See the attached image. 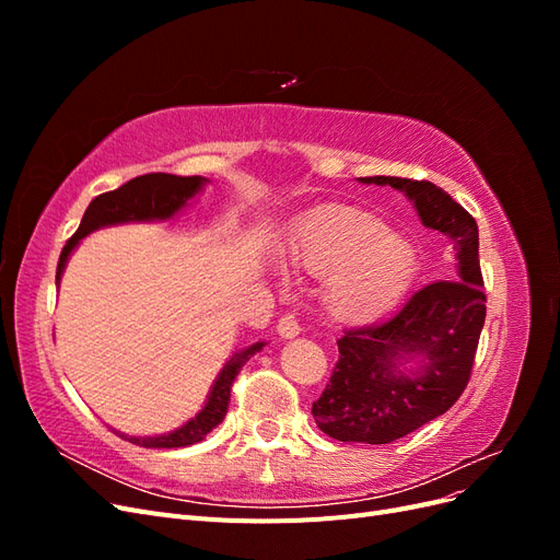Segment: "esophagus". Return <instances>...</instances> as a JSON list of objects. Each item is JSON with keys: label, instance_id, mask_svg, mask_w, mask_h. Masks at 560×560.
<instances>
[{"label": "esophagus", "instance_id": "esophagus-1", "mask_svg": "<svg viewBox=\"0 0 560 560\" xmlns=\"http://www.w3.org/2000/svg\"><path fill=\"white\" fill-rule=\"evenodd\" d=\"M278 334L280 338H294L301 334V325L294 315H282L278 319Z\"/></svg>", "mask_w": 560, "mask_h": 560}]
</instances>
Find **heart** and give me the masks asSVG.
Instances as JSON below:
<instances>
[{
    "mask_svg": "<svg viewBox=\"0 0 560 560\" xmlns=\"http://www.w3.org/2000/svg\"><path fill=\"white\" fill-rule=\"evenodd\" d=\"M292 264L327 278V311L341 322H366L387 313L418 276V249L378 217L331 206L308 214L290 245Z\"/></svg>",
    "mask_w": 560,
    "mask_h": 560,
    "instance_id": "1",
    "label": "heart"
}]
</instances>
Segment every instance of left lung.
<instances>
[{"mask_svg": "<svg viewBox=\"0 0 560 560\" xmlns=\"http://www.w3.org/2000/svg\"><path fill=\"white\" fill-rule=\"evenodd\" d=\"M360 182L404 191L422 226L451 241L457 261L453 280L420 287L387 319L338 338L334 374L313 401L317 428L338 442L389 444L446 413L467 387L486 319L479 226L432 182Z\"/></svg>", "mask_w": 560, "mask_h": 560, "instance_id": "obj_1", "label": "left lung"}]
</instances>
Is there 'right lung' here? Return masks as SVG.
Here are the masks:
<instances>
[{
  "label": "right lung",
  "instance_id": "obj_1",
  "mask_svg": "<svg viewBox=\"0 0 560 560\" xmlns=\"http://www.w3.org/2000/svg\"><path fill=\"white\" fill-rule=\"evenodd\" d=\"M208 184L206 177H179V175H167V173H149L140 175L124 186H118L114 191L100 194L91 200V206L83 212L81 224L77 233L72 235L67 245L60 252V261L56 270V284H60V278L65 273V266L70 261V254L77 249V245L86 238L89 233L116 226V224H130V222H165V219H173L182 208L189 206V200L196 198L202 186ZM266 343H252L238 352H233L226 360V364L219 371L210 395L206 399V406L191 418L186 420L182 428L167 432V434H154V436H124L126 442L138 444L144 448H184L198 444L210 434L219 422L224 420L229 401H231V385L238 376V371L245 366V362L257 354Z\"/></svg>",
  "mask_w": 560,
  "mask_h": 560
}]
</instances>
